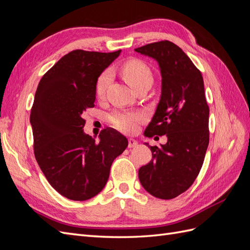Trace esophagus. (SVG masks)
<instances>
[{"label": "esophagus", "instance_id": "esophagus-1", "mask_svg": "<svg viewBox=\"0 0 250 250\" xmlns=\"http://www.w3.org/2000/svg\"><path fill=\"white\" fill-rule=\"evenodd\" d=\"M137 145H138V142L135 141L134 139H128V147L132 148V147H135Z\"/></svg>", "mask_w": 250, "mask_h": 250}]
</instances>
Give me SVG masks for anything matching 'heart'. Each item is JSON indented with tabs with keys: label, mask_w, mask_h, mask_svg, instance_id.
I'll list each match as a JSON object with an SVG mask.
<instances>
[{
	"label": "heart",
	"mask_w": 250,
	"mask_h": 250,
	"mask_svg": "<svg viewBox=\"0 0 250 250\" xmlns=\"http://www.w3.org/2000/svg\"><path fill=\"white\" fill-rule=\"evenodd\" d=\"M122 73L128 84L133 88H137L144 82L152 81V73L150 67L140 59L128 60L122 66ZM110 79L111 73L109 71H105L100 75L96 84V94L98 97H102L105 94ZM145 118V115L140 111L119 110L110 116V123L121 131L132 132Z\"/></svg>",
	"instance_id": "1"
}]
</instances>
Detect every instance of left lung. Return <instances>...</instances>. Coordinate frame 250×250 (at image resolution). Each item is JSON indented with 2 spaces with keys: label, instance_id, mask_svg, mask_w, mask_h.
I'll list each match as a JSON object with an SVG mask.
<instances>
[{
  "label": "left lung",
  "instance_id": "1",
  "mask_svg": "<svg viewBox=\"0 0 250 250\" xmlns=\"http://www.w3.org/2000/svg\"><path fill=\"white\" fill-rule=\"evenodd\" d=\"M156 60L162 94L144 135H167L165 145L149 146L152 160L139 170L143 188L156 198L172 199L186 192L202 167L208 146L209 108L201 72L169 41L135 49Z\"/></svg>",
  "mask_w": 250,
  "mask_h": 250
}]
</instances>
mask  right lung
Here are the masks:
<instances>
[{"mask_svg":"<svg viewBox=\"0 0 250 250\" xmlns=\"http://www.w3.org/2000/svg\"><path fill=\"white\" fill-rule=\"evenodd\" d=\"M120 53L72 51L37 86L30 115L35 158L49 184L67 199L83 201L99 194L113 160L128 146L111 128L102 130L98 142L83 131L82 113L95 106L97 80Z\"/></svg>","mask_w":250,"mask_h":250,"instance_id":"1","label":"right lung"}]
</instances>
